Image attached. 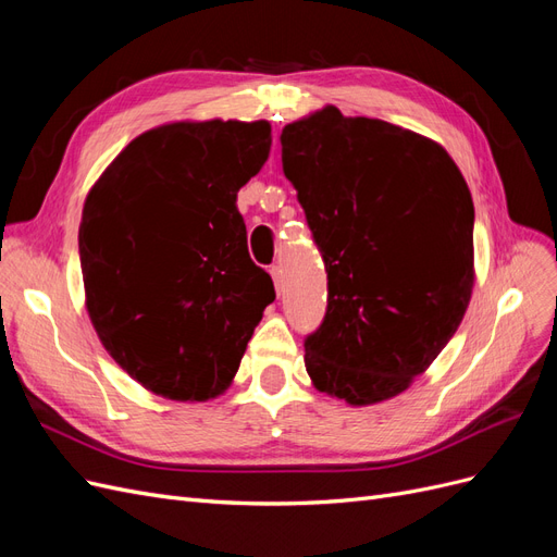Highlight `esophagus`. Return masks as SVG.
<instances>
[{
  "label": "esophagus",
  "instance_id": "1",
  "mask_svg": "<svg viewBox=\"0 0 557 557\" xmlns=\"http://www.w3.org/2000/svg\"><path fill=\"white\" fill-rule=\"evenodd\" d=\"M269 274H272L274 285H276V290L281 293V288H283V272H281V267H278V264H274L272 269H269Z\"/></svg>",
  "mask_w": 557,
  "mask_h": 557
}]
</instances>
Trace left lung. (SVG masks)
I'll return each mask as SVG.
<instances>
[{"label":"left lung","mask_w":557,"mask_h":557,"mask_svg":"<svg viewBox=\"0 0 557 557\" xmlns=\"http://www.w3.org/2000/svg\"><path fill=\"white\" fill-rule=\"evenodd\" d=\"M327 272V309L305 339L320 393L395 397L458 330L474 285V205L446 150L416 132L327 107L281 132Z\"/></svg>","instance_id":"8db88e82"}]
</instances>
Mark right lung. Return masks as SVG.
Here are the masks:
<instances>
[{
    "label": "right lung",
    "mask_w": 557,
    "mask_h": 557,
    "mask_svg": "<svg viewBox=\"0 0 557 557\" xmlns=\"http://www.w3.org/2000/svg\"><path fill=\"white\" fill-rule=\"evenodd\" d=\"M269 146L264 121L162 125L134 139L86 199L88 313L111 358L148 391L183 401L223 393L276 299L237 209Z\"/></svg>",
    "instance_id": "right-lung-1"
}]
</instances>
